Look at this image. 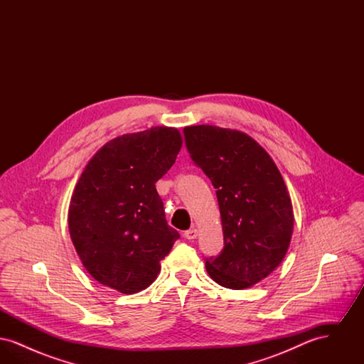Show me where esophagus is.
I'll return each instance as SVG.
<instances>
[{
  "label": "esophagus",
  "mask_w": 364,
  "mask_h": 364,
  "mask_svg": "<svg viewBox=\"0 0 364 364\" xmlns=\"http://www.w3.org/2000/svg\"><path fill=\"white\" fill-rule=\"evenodd\" d=\"M184 237L188 239V240L196 239V237H198V229H196V228H192V229L186 230V232H184Z\"/></svg>",
  "instance_id": "34e87169"
}]
</instances>
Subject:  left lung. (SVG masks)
I'll return each instance as SVG.
<instances>
[{
  "instance_id": "obj_1",
  "label": "left lung",
  "mask_w": 364,
  "mask_h": 364,
  "mask_svg": "<svg viewBox=\"0 0 364 364\" xmlns=\"http://www.w3.org/2000/svg\"><path fill=\"white\" fill-rule=\"evenodd\" d=\"M193 164L215 188L224 230L218 257L205 258L221 287L244 289L282 262L294 232L287 186L270 156L245 134L214 125L184 128Z\"/></svg>"
}]
</instances>
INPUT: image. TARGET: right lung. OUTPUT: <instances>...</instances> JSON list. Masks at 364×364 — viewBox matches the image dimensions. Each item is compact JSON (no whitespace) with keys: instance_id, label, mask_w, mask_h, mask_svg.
<instances>
[{"instance_id":"add662e5","label":"right lung","mask_w":364,"mask_h":364,"mask_svg":"<svg viewBox=\"0 0 364 364\" xmlns=\"http://www.w3.org/2000/svg\"><path fill=\"white\" fill-rule=\"evenodd\" d=\"M180 149L176 128L153 127L110 140L87 164L68 228L83 266L105 287L127 294L146 289L180 237L156 190Z\"/></svg>"}]
</instances>
